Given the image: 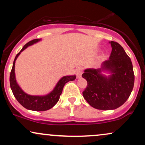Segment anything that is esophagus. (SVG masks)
Segmentation results:
<instances>
[{"label":"esophagus","mask_w":145,"mask_h":145,"mask_svg":"<svg viewBox=\"0 0 145 145\" xmlns=\"http://www.w3.org/2000/svg\"><path fill=\"white\" fill-rule=\"evenodd\" d=\"M82 71H83V69L82 67H79L76 69V76H77V78H80L81 77L82 74Z\"/></svg>","instance_id":"34e87169"}]
</instances>
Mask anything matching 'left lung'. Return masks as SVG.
<instances>
[{
    "label": "left lung",
    "mask_w": 145,
    "mask_h": 145,
    "mask_svg": "<svg viewBox=\"0 0 145 145\" xmlns=\"http://www.w3.org/2000/svg\"><path fill=\"white\" fill-rule=\"evenodd\" d=\"M109 44L112 47L109 59L101 63L99 69H84L82 75L88 83L83 97L92 107L105 110L122 106L129 98L134 84L130 58L117 42L112 41Z\"/></svg>",
    "instance_id": "1"
}]
</instances>
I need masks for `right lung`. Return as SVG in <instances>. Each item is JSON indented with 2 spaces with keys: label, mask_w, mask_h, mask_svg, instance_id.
<instances>
[{
  "label": "right lung",
  "mask_w": 145,
  "mask_h": 145,
  "mask_svg": "<svg viewBox=\"0 0 145 145\" xmlns=\"http://www.w3.org/2000/svg\"><path fill=\"white\" fill-rule=\"evenodd\" d=\"M41 41V39H35L27 43L20 52L16 55L15 58L14 63H13L12 69L10 74V86L12 91L14 95L17 99L18 102L25 108L34 111H46L52 108L54 106L58 101L59 100L60 95L62 93L63 89L65 84L69 81L74 80L76 79V75H70V76H63L58 81L55 86L50 93L43 95H32L25 93L22 88L18 84L16 80V74H15V64L18 57L25 49L29 46L36 44Z\"/></svg>",
  "instance_id": "add662e5"
}]
</instances>
